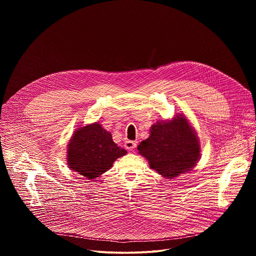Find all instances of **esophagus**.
<instances>
[{
    "label": "esophagus",
    "instance_id": "1",
    "mask_svg": "<svg viewBox=\"0 0 256 256\" xmlns=\"http://www.w3.org/2000/svg\"><path fill=\"white\" fill-rule=\"evenodd\" d=\"M136 147V142L134 140H126V142H124V148H126V150L132 151V150H134Z\"/></svg>",
    "mask_w": 256,
    "mask_h": 256
}]
</instances>
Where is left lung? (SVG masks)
<instances>
[{
    "instance_id": "left-lung-1",
    "label": "left lung",
    "mask_w": 256,
    "mask_h": 256,
    "mask_svg": "<svg viewBox=\"0 0 256 256\" xmlns=\"http://www.w3.org/2000/svg\"><path fill=\"white\" fill-rule=\"evenodd\" d=\"M138 150L152 169L168 179L192 170L200 154L198 138L182 114L172 120L157 122Z\"/></svg>"
}]
</instances>
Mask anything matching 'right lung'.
Masks as SVG:
<instances>
[{
    "label": "right lung",
    "mask_w": 256,
    "mask_h": 256,
    "mask_svg": "<svg viewBox=\"0 0 256 256\" xmlns=\"http://www.w3.org/2000/svg\"><path fill=\"white\" fill-rule=\"evenodd\" d=\"M126 151L112 140V134L98 122L79 128L68 144V165L87 179H95L110 169Z\"/></svg>",
    "instance_id": "right-lung-1"
}]
</instances>
